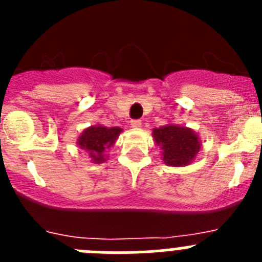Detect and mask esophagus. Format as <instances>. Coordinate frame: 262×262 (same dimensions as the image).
Instances as JSON below:
<instances>
[{
  "label": "esophagus",
  "mask_w": 262,
  "mask_h": 262,
  "mask_svg": "<svg viewBox=\"0 0 262 262\" xmlns=\"http://www.w3.org/2000/svg\"><path fill=\"white\" fill-rule=\"evenodd\" d=\"M131 127H133V128H140V127H142V120H131Z\"/></svg>",
  "instance_id": "1"
}]
</instances>
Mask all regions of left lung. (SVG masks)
Here are the masks:
<instances>
[{
  "label": "left lung",
  "instance_id": "obj_1",
  "mask_svg": "<svg viewBox=\"0 0 262 262\" xmlns=\"http://www.w3.org/2000/svg\"><path fill=\"white\" fill-rule=\"evenodd\" d=\"M152 136L161 149L163 163L169 166H186L194 161L202 147L200 135L180 124L169 123L154 128Z\"/></svg>",
  "mask_w": 262,
  "mask_h": 262
}]
</instances>
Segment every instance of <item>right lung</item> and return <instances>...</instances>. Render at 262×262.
Listing matches in <instances>:
<instances>
[{
  "label": "right lung",
  "mask_w": 262,
  "mask_h": 262,
  "mask_svg": "<svg viewBox=\"0 0 262 262\" xmlns=\"http://www.w3.org/2000/svg\"><path fill=\"white\" fill-rule=\"evenodd\" d=\"M122 128L96 124L85 128L77 138V145L84 149L94 164H102L107 160L106 151L115 144Z\"/></svg>",
  "instance_id": "obj_1"
}]
</instances>
